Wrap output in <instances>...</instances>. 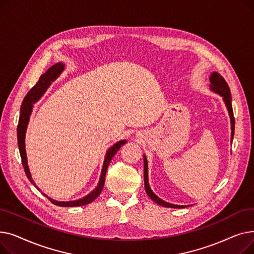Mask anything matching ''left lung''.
<instances>
[{
	"label": "left lung",
	"instance_id": "8db88e82",
	"mask_svg": "<svg viewBox=\"0 0 254 254\" xmlns=\"http://www.w3.org/2000/svg\"><path fill=\"white\" fill-rule=\"evenodd\" d=\"M210 81V89L217 93L220 97H222L223 102L226 106V109L229 111V115H230V119H231V141L233 142V138H234V132H235V118H234V113H233V107H232V96H231V91H230V87L228 85V83L225 82V80L223 79V77L218 74L217 72H212L209 78ZM144 158V185H145V190L147 192V194L149 195V197L152 199L153 202H155L156 204L161 205L163 207H167V208H185L186 206L184 205H175V204H171L168 202L163 201L162 198H159L150 189L149 186V182H148V163H147V158H146L145 155H143ZM189 206V205H188Z\"/></svg>",
	"mask_w": 254,
	"mask_h": 254
}]
</instances>
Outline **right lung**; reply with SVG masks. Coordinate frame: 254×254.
<instances>
[{
    "instance_id": "obj_1",
    "label": "right lung",
    "mask_w": 254,
    "mask_h": 254,
    "mask_svg": "<svg viewBox=\"0 0 254 254\" xmlns=\"http://www.w3.org/2000/svg\"><path fill=\"white\" fill-rule=\"evenodd\" d=\"M64 70V64L62 62L57 63L56 64L50 66V68L43 75L40 76L36 85L28 92V95L24 97L21 107H20V116H19V122H18V126H17V143H18L19 153H20L21 162H22V166H23L26 177L29 178V180L36 186L38 190H39V188L36 185L34 180L32 179V175H31V172H30L29 165H28V157H26V151H25V132H26V128H28L30 116L33 111L34 104L37 103L40 99L42 98V96L46 92V90L51 85V83L60 77V75L63 73ZM127 142V140H120V141L116 142L113 146H111L108 150H107L99 183L97 185V188L91 192H89L87 195L79 198V199H75V201L62 202V201H56V199L47 196L45 193H43V194H45V196H47V198L52 204H55L60 207H77V206H84V205L91 203L93 199L97 198L100 195V193L102 192V190L104 188V183H105L106 172H107V169H108V166L111 162L112 157L119 150V148L122 147V146L124 144H126Z\"/></svg>"
}]
</instances>
